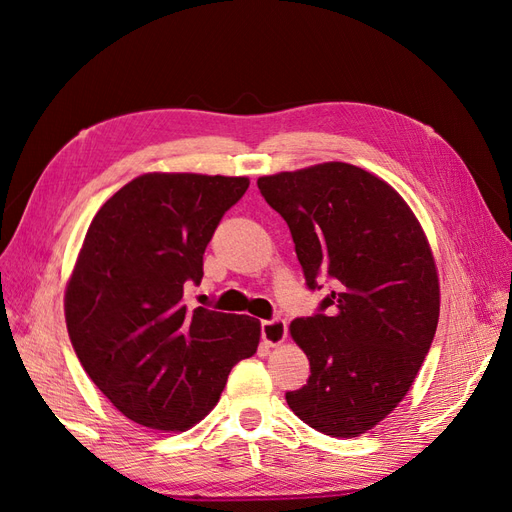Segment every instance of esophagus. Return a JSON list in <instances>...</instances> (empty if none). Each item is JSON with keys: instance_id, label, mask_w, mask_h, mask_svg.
Segmentation results:
<instances>
[{"instance_id": "obj_1", "label": "esophagus", "mask_w": 512, "mask_h": 512, "mask_svg": "<svg viewBox=\"0 0 512 512\" xmlns=\"http://www.w3.org/2000/svg\"><path fill=\"white\" fill-rule=\"evenodd\" d=\"M260 335H262V342H265L267 346H280L288 335V324L284 318L262 320Z\"/></svg>"}]
</instances>
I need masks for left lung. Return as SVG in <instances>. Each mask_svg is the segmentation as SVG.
Wrapping results in <instances>:
<instances>
[{
    "instance_id": "obj_1",
    "label": "left lung",
    "mask_w": 512,
    "mask_h": 512,
    "mask_svg": "<svg viewBox=\"0 0 512 512\" xmlns=\"http://www.w3.org/2000/svg\"><path fill=\"white\" fill-rule=\"evenodd\" d=\"M258 190L286 220L307 288L331 286L316 314L290 324L312 376L286 401L316 431L356 438L406 397L436 335L429 243L404 198L359 166L260 177Z\"/></svg>"
}]
</instances>
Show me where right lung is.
Here are the masks:
<instances>
[{
	"instance_id": "add662e5",
	"label": "right lung",
	"mask_w": 512,
	"mask_h": 512,
	"mask_svg": "<svg viewBox=\"0 0 512 512\" xmlns=\"http://www.w3.org/2000/svg\"><path fill=\"white\" fill-rule=\"evenodd\" d=\"M245 177L151 173L106 200L66 290V324L87 376L130 421L185 431L213 410L230 369L258 348L250 316L188 309L203 254Z\"/></svg>"
}]
</instances>
